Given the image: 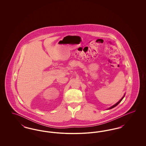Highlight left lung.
Masks as SVG:
<instances>
[{
  "instance_id": "8db88e82",
  "label": "left lung",
  "mask_w": 146,
  "mask_h": 146,
  "mask_svg": "<svg viewBox=\"0 0 146 146\" xmlns=\"http://www.w3.org/2000/svg\"><path fill=\"white\" fill-rule=\"evenodd\" d=\"M125 94H124V96L122 97V98L118 101V102H117L115 104H114V105H113L112 106H111V107H110V108H107V110H111V108H114V107H116L117 105H118L121 101H122V100L124 98V97H125Z\"/></svg>"
}]
</instances>
